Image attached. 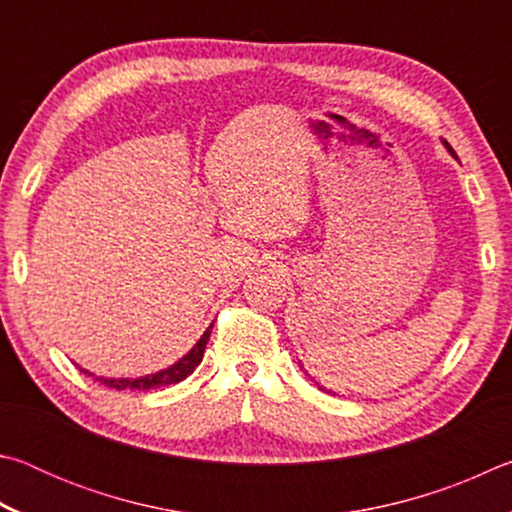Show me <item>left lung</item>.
<instances>
[{"instance_id":"1","label":"left lung","mask_w":512,"mask_h":512,"mask_svg":"<svg viewBox=\"0 0 512 512\" xmlns=\"http://www.w3.org/2000/svg\"><path fill=\"white\" fill-rule=\"evenodd\" d=\"M447 149H449V144H447ZM449 151H452V149H449ZM452 155H456V153H454V151H452Z\"/></svg>"}]
</instances>
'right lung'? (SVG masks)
Here are the masks:
<instances>
[{
    "label": "right lung",
    "mask_w": 512,
    "mask_h": 512,
    "mask_svg": "<svg viewBox=\"0 0 512 512\" xmlns=\"http://www.w3.org/2000/svg\"><path fill=\"white\" fill-rule=\"evenodd\" d=\"M210 334H212V327L207 329V332L201 336V341H198L189 354H185L183 359L178 363H173L171 368L167 370H160L155 372V375L149 377H140V379H103V377H94L90 375L88 370H81L83 375L94 377V381H101V384H106L108 388H117V391H149V388H160V386H171V384H178V381L187 379L192 372L196 370L198 363L203 361V352H205V345L210 341Z\"/></svg>",
    "instance_id": "1"
}]
</instances>
